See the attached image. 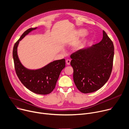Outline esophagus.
<instances>
[{
    "instance_id": "esophagus-1",
    "label": "esophagus",
    "mask_w": 129,
    "mask_h": 129,
    "mask_svg": "<svg viewBox=\"0 0 129 129\" xmlns=\"http://www.w3.org/2000/svg\"><path fill=\"white\" fill-rule=\"evenodd\" d=\"M66 64H67L68 65H70V63H71V60L67 59L66 61Z\"/></svg>"
}]
</instances>
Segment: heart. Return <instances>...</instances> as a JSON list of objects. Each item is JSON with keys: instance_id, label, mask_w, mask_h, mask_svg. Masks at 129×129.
Returning <instances> with one entry per match:
<instances>
[{"instance_id": "heart-1", "label": "heart", "mask_w": 129, "mask_h": 129, "mask_svg": "<svg viewBox=\"0 0 129 129\" xmlns=\"http://www.w3.org/2000/svg\"><path fill=\"white\" fill-rule=\"evenodd\" d=\"M86 33H87V31L86 30L80 29L76 32V34L74 36V38L76 39L78 37L84 36V35H85ZM85 42H86V41L84 40H82L78 41L77 43H76V44L75 45V48L77 49H80L81 48H82L85 44Z\"/></svg>"}]
</instances>
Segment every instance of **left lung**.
Wrapping results in <instances>:
<instances>
[{"mask_svg": "<svg viewBox=\"0 0 129 129\" xmlns=\"http://www.w3.org/2000/svg\"><path fill=\"white\" fill-rule=\"evenodd\" d=\"M114 55L113 43L104 31L99 43L71 55L74 81L79 90L92 92L106 83L112 73Z\"/></svg>", "mask_w": 129, "mask_h": 129, "instance_id": "1", "label": "left lung"}]
</instances>
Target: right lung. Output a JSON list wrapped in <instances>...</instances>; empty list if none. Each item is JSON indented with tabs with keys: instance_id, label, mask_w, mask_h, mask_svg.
<instances>
[{
	"instance_id": "1",
	"label": "right lung",
	"mask_w": 129,
	"mask_h": 129,
	"mask_svg": "<svg viewBox=\"0 0 129 129\" xmlns=\"http://www.w3.org/2000/svg\"><path fill=\"white\" fill-rule=\"evenodd\" d=\"M36 29L37 28H31L27 30L14 44L13 49L14 67L18 78L27 88L38 94L47 95L54 89L60 74L65 67V60L63 58L53 61L37 70L28 69L21 64L17 51L19 42L29 32Z\"/></svg>"
}]
</instances>
